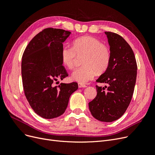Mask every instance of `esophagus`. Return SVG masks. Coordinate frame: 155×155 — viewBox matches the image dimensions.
<instances>
[{
    "mask_svg": "<svg viewBox=\"0 0 155 155\" xmlns=\"http://www.w3.org/2000/svg\"><path fill=\"white\" fill-rule=\"evenodd\" d=\"M78 87L79 88H82V87H86L87 86L84 84H81V83H78Z\"/></svg>",
    "mask_w": 155,
    "mask_h": 155,
    "instance_id": "esophagus-1",
    "label": "esophagus"
}]
</instances>
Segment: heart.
<instances>
[{
	"mask_svg": "<svg viewBox=\"0 0 155 155\" xmlns=\"http://www.w3.org/2000/svg\"><path fill=\"white\" fill-rule=\"evenodd\" d=\"M84 65L76 69L71 78L81 84H86L96 75V70L104 71L110 64V48L98 39L90 36H83L75 39L72 46L66 45L62 48L61 57L62 64L69 69L74 66L77 54H84Z\"/></svg>",
	"mask_w": 155,
	"mask_h": 155,
	"instance_id": "1",
	"label": "heart"
}]
</instances>
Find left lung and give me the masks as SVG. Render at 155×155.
I'll return each instance as SVG.
<instances>
[{
  "instance_id": "8db88e82",
  "label": "left lung",
  "mask_w": 155,
  "mask_h": 155,
  "mask_svg": "<svg viewBox=\"0 0 155 155\" xmlns=\"http://www.w3.org/2000/svg\"><path fill=\"white\" fill-rule=\"evenodd\" d=\"M110 46L111 58L105 73L97 82L108 84L104 87L96 85L97 95L89 103L92 116L103 122H112L121 117L128 107L134 94L137 66L134 51L119 34L105 32Z\"/></svg>"
}]
</instances>
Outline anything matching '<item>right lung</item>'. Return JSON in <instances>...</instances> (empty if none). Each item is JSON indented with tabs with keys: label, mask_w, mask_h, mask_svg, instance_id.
I'll return each instance as SVG.
<instances>
[{
	"label": "right lung",
	"mask_w": 155,
	"mask_h": 155,
	"mask_svg": "<svg viewBox=\"0 0 155 155\" xmlns=\"http://www.w3.org/2000/svg\"><path fill=\"white\" fill-rule=\"evenodd\" d=\"M71 32L60 28H47L34 36L22 56L21 77L26 98L33 110L45 119H53L64 114L71 94L78 84L54 82L68 76L62 66L61 52Z\"/></svg>",
	"instance_id": "obj_1"
}]
</instances>
